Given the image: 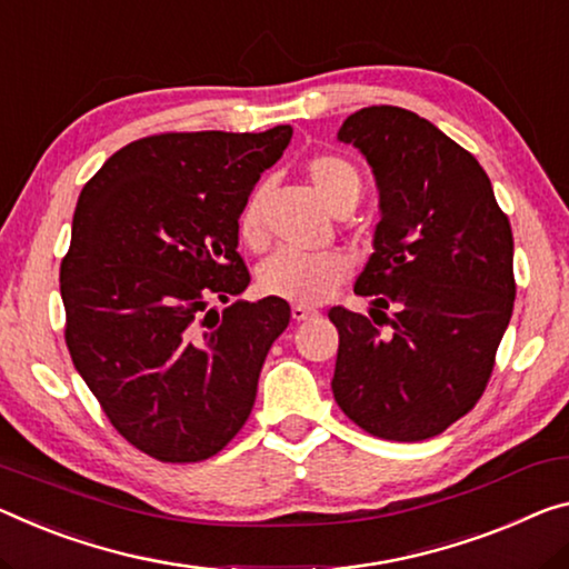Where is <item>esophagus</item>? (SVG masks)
<instances>
[{"mask_svg":"<svg viewBox=\"0 0 569 569\" xmlns=\"http://www.w3.org/2000/svg\"><path fill=\"white\" fill-rule=\"evenodd\" d=\"M315 310H310V308H305V305H292V320L295 322H302V320H310V318H315Z\"/></svg>","mask_w":569,"mask_h":569,"instance_id":"esophagus-1","label":"esophagus"}]
</instances>
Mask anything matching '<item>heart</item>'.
Listing matches in <instances>:
<instances>
[{"label": "heart", "instance_id": "b5f03b06", "mask_svg": "<svg viewBox=\"0 0 569 569\" xmlns=\"http://www.w3.org/2000/svg\"><path fill=\"white\" fill-rule=\"evenodd\" d=\"M312 193L333 216L356 211L363 196V178L343 157L320 154L305 168ZM239 236L251 249L264 247V188H254L243 200L239 213ZM351 277V259L340 251L326 254H297V251H277L259 269L261 292L282 297L300 305H320Z\"/></svg>", "mask_w": 569, "mask_h": 569}]
</instances>
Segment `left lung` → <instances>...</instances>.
Returning <instances> with one entry per match:
<instances>
[{
  "label": "left lung",
  "instance_id": "left-lung-1",
  "mask_svg": "<svg viewBox=\"0 0 569 569\" xmlns=\"http://www.w3.org/2000/svg\"><path fill=\"white\" fill-rule=\"evenodd\" d=\"M338 139L371 164L381 221L353 287L375 320L328 312L340 336L330 387L361 430L427 440L468 415L491 379L517 297L511 223L476 157L415 111L361 109Z\"/></svg>",
  "mask_w": 569,
  "mask_h": 569
}]
</instances>
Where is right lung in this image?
I'll use <instances>...</instances> for the list:
<instances>
[{"mask_svg":"<svg viewBox=\"0 0 569 569\" xmlns=\"http://www.w3.org/2000/svg\"><path fill=\"white\" fill-rule=\"evenodd\" d=\"M292 127L259 134L170 132L113 152L86 182L60 264L66 343L127 442L198 462L251 415L264 358L290 322L249 287L239 213Z\"/></svg>","mask_w":569,"mask_h":569,"instance_id":"obj_1","label":"right lung"}]
</instances>
